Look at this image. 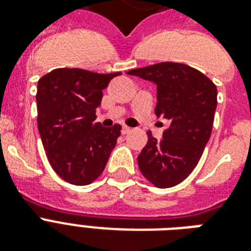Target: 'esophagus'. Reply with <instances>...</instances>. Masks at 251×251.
Instances as JSON below:
<instances>
[{"label":"esophagus","mask_w":251,"mask_h":251,"mask_svg":"<svg viewBox=\"0 0 251 251\" xmlns=\"http://www.w3.org/2000/svg\"><path fill=\"white\" fill-rule=\"evenodd\" d=\"M130 131H131V129H130L129 126H122V131H121V133L124 134V135H126V134H129Z\"/></svg>","instance_id":"obj_1"}]
</instances>
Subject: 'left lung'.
<instances>
[{
	"label": "left lung",
	"instance_id": "1",
	"mask_svg": "<svg viewBox=\"0 0 251 251\" xmlns=\"http://www.w3.org/2000/svg\"><path fill=\"white\" fill-rule=\"evenodd\" d=\"M157 86L155 114L171 122L157 142L149 131L138 156L142 175L160 189L178 185L194 171L211 137L218 88L197 69L160 62L127 72Z\"/></svg>",
	"mask_w": 251,
	"mask_h": 251
}]
</instances>
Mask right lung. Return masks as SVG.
Here are the masks:
<instances>
[{
  "mask_svg": "<svg viewBox=\"0 0 251 251\" xmlns=\"http://www.w3.org/2000/svg\"><path fill=\"white\" fill-rule=\"evenodd\" d=\"M121 73L99 74L61 68L37 83V127L53 171L66 182L84 186L101 175L121 135V125L104 127L96 118L102 90Z\"/></svg>",
  "mask_w": 251,
  "mask_h": 251,
  "instance_id": "1",
  "label": "right lung"
}]
</instances>
